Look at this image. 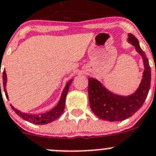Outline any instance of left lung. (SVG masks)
Returning a JSON list of instances; mask_svg holds the SVG:
<instances>
[{
	"label": "left lung",
	"mask_w": 156,
	"mask_h": 156,
	"mask_svg": "<svg viewBox=\"0 0 156 156\" xmlns=\"http://www.w3.org/2000/svg\"><path fill=\"white\" fill-rule=\"evenodd\" d=\"M128 41L134 46L144 59L143 78L136 92L127 97L117 95L108 90L97 80L88 78V96L90 108L97 117L103 120L120 122L133 115L144 104L150 88L151 69L149 60L135 36L129 34Z\"/></svg>",
	"instance_id": "8db88e82"
}]
</instances>
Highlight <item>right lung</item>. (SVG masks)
<instances>
[{
	"label": "right lung",
	"mask_w": 156,
	"mask_h": 156,
	"mask_svg": "<svg viewBox=\"0 0 156 156\" xmlns=\"http://www.w3.org/2000/svg\"><path fill=\"white\" fill-rule=\"evenodd\" d=\"M72 80L69 81L67 82L66 85L64 88L63 91L61 95L60 100H59V103L56 105V107L52 108L50 111L47 112L45 113H41V114H27V113H24L20 112V110L16 109L14 108L12 105H10L12 109L24 120L28 121V122H31V123L35 124V125H45V124L50 123V122H53V121L59 119L62 114L65 108V102H66V97L67 93H68L69 86H70L71 83H72ZM3 84H4V90L5 92L6 97L7 99L9 98L8 95H7V90H6V84H7V74H6V71L4 70L3 72ZM1 87V83H0Z\"/></svg>",
	"instance_id": "add662e5"
}]
</instances>
